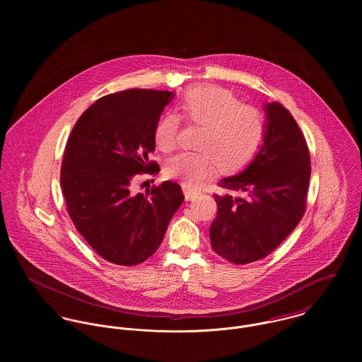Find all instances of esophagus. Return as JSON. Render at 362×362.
Segmentation results:
<instances>
[{
  "label": "esophagus",
  "instance_id": "1",
  "mask_svg": "<svg viewBox=\"0 0 362 362\" xmlns=\"http://www.w3.org/2000/svg\"><path fill=\"white\" fill-rule=\"evenodd\" d=\"M182 191H184V195H185V199L187 201H191V199H194V198H197L198 197V191H195V189H192V188H188L187 185H182Z\"/></svg>",
  "mask_w": 362,
  "mask_h": 362
}]
</instances>
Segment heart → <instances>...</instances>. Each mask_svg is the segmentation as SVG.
Returning a JSON list of instances; mask_svg holds the SVG:
<instances>
[{"label":"heart","mask_w":362,"mask_h":362,"mask_svg":"<svg viewBox=\"0 0 362 362\" xmlns=\"http://www.w3.org/2000/svg\"><path fill=\"white\" fill-rule=\"evenodd\" d=\"M181 117L202 127L197 141L199 152H185L170 158L164 167L167 178L187 187H198L221 167L226 173L245 168L259 153L266 136L262 114L241 102L230 90L213 85L188 89L180 103ZM180 118L161 115L155 125L156 148L170 153L177 148Z\"/></svg>","instance_id":"obj_1"}]
</instances>
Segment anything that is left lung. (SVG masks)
Masks as SVG:
<instances>
[{
  "instance_id": "obj_1",
  "label": "left lung",
  "mask_w": 362,
  "mask_h": 362,
  "mask_svg": "<svg viewBox=\"0 0 362 362\" xmlns=\"http://www.w3.org/2000/svg\"><path fill=\"white\" fill-rule=\"evenodd\" d=\"M263 108L266 136L262 149L243 173L218 182L226 194L214 195L217 216L209 230L211 248L237 264L273 252L297 227L307 206V141L286 107L273 102Z\"/></svg>"
}]
</instances>
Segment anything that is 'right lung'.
Segmentation results:
<instances>
[{
  "label": "right lung",
  "mask_w": 362,
  "mask_h": 362,
  "mask_svg": "<svg viewBox=\"0 0 362 362\" xmlns=\"http://www.w3.org/2000/svg\"><path fill=\"white\" fill-rule=\"evenodd\" d=\"M174 98L168 90L129 89L107 95L76 121L64 151L61 188L76 230L102 258L134 266L152 257L181 206V187L164 181L134 194L138 174L160 171L149 161L156 122Z\"/></svg>",
  "instance_id": "1"
}]
</instances>
